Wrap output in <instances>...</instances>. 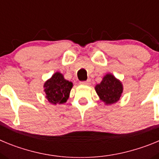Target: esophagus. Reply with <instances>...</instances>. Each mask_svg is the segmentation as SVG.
Listing matches in <instances>:
<instances>
[{"instance_id": "obj_1", "label": "esophagus", "mask_w": 159, "mask_h": 159, "mask_svg": "<svg viewBox=\"0 0 159 159\" xmlns=\"http://www.w3.org/2000/svg\"><path fill=\"white\" fill-rule=\"evenodd\" d=\"M90 80H88L87 81H81V82H80V84H81V85H89L90 84Z\"/></svg>"}]
</instances>
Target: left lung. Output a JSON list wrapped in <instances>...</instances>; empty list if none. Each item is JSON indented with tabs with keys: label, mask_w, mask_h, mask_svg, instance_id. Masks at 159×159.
Returning a JSON list of instances; mask_svg holds the SVG:
<instances>
[{
	"label": "left lung",
	"mask_w": 159,
	"mask_h": 159,
	"mask_svg": "<svg viewBox=\"0 0 159 159\" xmlns=\"http://www.w3.org/2000/svg\"><path fill=\"white\" fill-rule=\"evenodd\" d=\"M95 88L101 100L106 104H112L117 102L123 92L121 82L111 74L105 75L102 82L97 84Z\"/></svg>",
	"instance_id": "obj_1"
}]
</instances>
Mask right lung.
I'll return each mask as SVG.
<instances>
[{
  "label": "right lung",
  "mask_w": 159,
  "mask_h": 159,
  "mask_svg": "<svg viewBox=\"0 0 159 159\" xmlns=\"http://www.w3.org/2000/svg\"><path fill=\"white\" fill-rule=\"evenodd\" d=\"M46 98L52 104H60L67 101L72 88V83L64 80L62 74L55 73L44 84Z\"/></svg>",
  "instance_id": "right-lung-1"
}]
</instances>
